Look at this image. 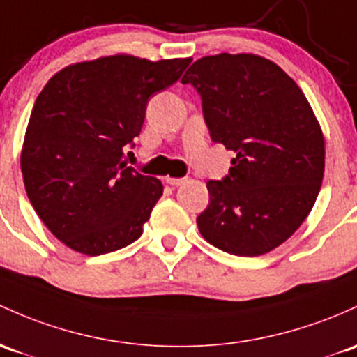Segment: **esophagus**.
<instances>
[{
    "label": "esophagus",
    "mask_w": 357,
    "mask_h": 357,
    "mask_svg": "<svg viewBox=\"0 0 357 357\" xmlns=\"http://www.w3.org/2000/svg\"><path fill=\"white\" fill-rule=\"evenodd\" d=\"M187 182V177H167V183H170L172 187L183 185Z\"/></svg>",
    "instance_id": "34e87169"
}]
</instances>
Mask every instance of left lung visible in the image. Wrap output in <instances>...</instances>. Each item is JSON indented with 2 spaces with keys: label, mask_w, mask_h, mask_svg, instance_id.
<instances>
[{
  "label": "left lung",
  "mask_w": 357,
  "mask_h": 357,
  "mask_svg": "<svg viewBox=\"0 0 357 357\" xmlns=\"http://www.w3.org/2000/svg\"><path fill=\"white\" fill-rule=\"evenodd\" d=\"M182 83L201 93L214 143L236 155L223 180L206 183L199 231L233 255L274 250L306 220L324 180L325 137L312 105L278 64L248 52L201 57Z\"/></svg>",
  "instance_id": "1"
}]
</instances>
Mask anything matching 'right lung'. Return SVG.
I'll return each instance as SVG.
<instances>
[{
    "label": "right lung",
    "instance_id": "obj_1",
    "mask_svg": "<svg viewBox=\"0 0 357 357\" xmlns=\"http://www.w3.org/2000/svg\"><path fill=\"white\" fill-rule=\"evenodd\" d=\"M192 57L102 56L57 71L37 97L20 167L33 209L57 240L102 255L143 233L162 180L122 162L151 95L174 85Z\"/></svg>",
    "mask_w": 357,
    "mask_h": 357
}]
</instances>
